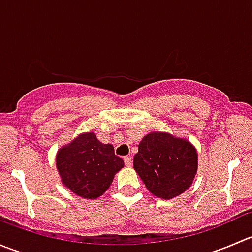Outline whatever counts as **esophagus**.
I'll return each instance as SVG.
<instances>
[{
  "instance_id": "obj_1",
  "label": "esophagus",
  "mask_w": 252,
  "mask_h": 252,
  "mask_svg": "<svg viewBox=\"0 0 252 252\" xmlns=\"http://www.w3.org/2000/svg\"><path fill=\"white\" fill-rule=\"evenodd\" d=\"M124 163H126V167H130L131 163H133V159H131V157L130 156L124 157Z\"/></svg>"
}]
</instances>
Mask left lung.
<instances>
[{
	"label": "left lung",
	"mask_w": 252,
	"mask_h": 252,
	"mask_svg": "<svg viewBox=\"0 0 252 252\" xmlns=\"http://www.w3.org/2000/svg\"><path fill=\"white\" fill-rule=\"evenodd\" d=\"M133 164L151 194L171 200L189 189L194 182L197 152L185 139L152 131L139 144Z\"/></svg>",
	"instance_id": "left-lung-1"
}]
</instances>
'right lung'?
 <instances>
[{
  "label": "right lung",
  "instance_id": "1",
  "mask_svg": "<svg viewBox=\"0 0 252 252\" xmlns=\"http://www.w3.org/2000/svg\"><path fill=\"white\" fill-rule=\"evenodd\" d=\"M61 180L65 188L84 199H96L110 188L117 172L124 167L111 144L98 141L95 133L78 135L61 147L56 156Z\"/></svg>",
  "mask_w": 252,
  "mask_h": 252
}]
</instances>
